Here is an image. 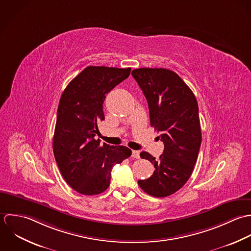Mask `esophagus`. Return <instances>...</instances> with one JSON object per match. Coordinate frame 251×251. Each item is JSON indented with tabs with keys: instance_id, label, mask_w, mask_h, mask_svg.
<instances>
[{
	"instance_id": "1",
	"label": "esophagus",
	"mask_w": 251,
	"mask_h": 251,
	"mask_svg": "<svg viewBox=\"0 0 251 251\" xmlns=\"http://www.w3.org/2000/svg\"><path fill=\"white\" fill-rule=\"evenodd\" d=\"M132 157L139 159L140 158V152L138 151H132Z\"/></svg>"
}]
</instances>
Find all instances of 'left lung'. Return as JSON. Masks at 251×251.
Masks as SVG:
<instances>
[{"mask_svg": "<svg viewBox=\"0 0 251 251\" xmlns=\"http://www.w3.org/2000/svg\"><path fill=\"white\" fill-rule=\"evenodd\" d=\"M149 102L151 125L164 144L158 160L149 152L141 157L154 165L148 179L138 181L153 197H167L179 190L189 179L201 143L199 107L186 83L173 71L142 68L132 72Z\"/></svg>", "mask_w": 251, "mask_h": 251, "instance_id": "1", "label": "left lung"}]
</instances>
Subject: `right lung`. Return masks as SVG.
Segmentation results:
<instances>
[{
    "label": "right lung",
    "mask_w": 251,
    "mask_h": 251,
    "mask_svg": "<svg viewBox=\"0 0 251 251\" xmlns=\"http://www.w3.org/2000/svg\"><path fill=\"white\" fill-rule=\"evenodd\" d=\"M131 68L89 66L64 90L57 110L53 153L66 182L83 195L107 189L111 170L131 156L126 147L100 145L98 122L104 119L105 95L126 79Z\"/></svg>",
    "instance_id": "add662e5"
}]
</instances>
